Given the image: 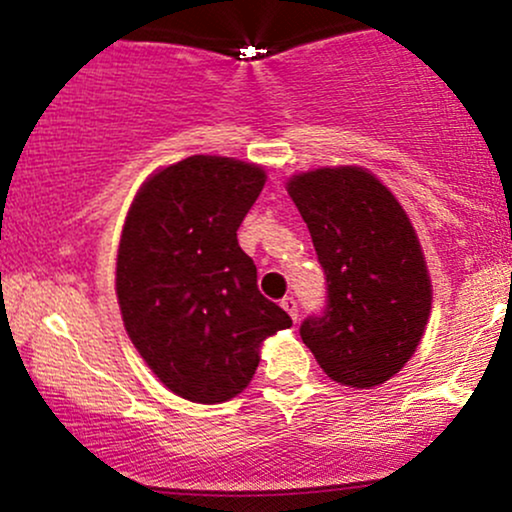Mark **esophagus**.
Wrapping results in <instances>:
<instances>
[{"instance_id": "1", "label": "esophagus", "mask_w": 512, "mask_h": 512, "mask_svg": "<svg viewBox=\"0 0 512 512\" xmlns=\"http://www.w3.org/2000/svg\"><path fill=\"white\" fill-rule=\"evenodd\" d=\"M281 308H284L286 313H289V315L293 317V322L298 320V303H296V298H293V296L281 298Z\"/></svg>"}]
</instances>
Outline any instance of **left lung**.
Wrapping results in <instances>:
<instances>
[{
  "label": "left lung",
  "mask_w": 512,
  "mask_h": 512,
  "mask_svg": "<svg viewBox=\"0 0 512 512\" xmlns=\"http://www.w3.org/2000/svg\"><path fill=\"white\" fill-rule=\"evenodd\" d=\"M289 195L327 279L325 308L301 325L303 344L337 383L383 385L414 354L431 313L419 238L395 195L363 168L296 175Z\"/></svg>",
  "instance_id": "8db88e82"
}]
</instances>
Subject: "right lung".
<instances>
[{
    "label": "right lung",
    "instance_id": "right-lung-1",
    "mask_svg": "<svg viewBox=\"0 0 512 512\" xmlns=\"http://www.w3.org/2000/svg\"><path fill=\"white\" fill-rule=\"evenodd\" d=\"M264 170L190 156L156 173L134 199L117 252V301L137 351L175 395L216 404L243 392L260 344L291 317L257 289L238 245Z\"/></svg>",
    "mask_w": 512,
    "mask_h": 512
}]
</instances>
